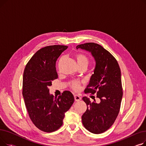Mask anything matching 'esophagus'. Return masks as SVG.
I'll use <instances>...</instances> for the list:
<instances>
[{"mask_svg": "<svg viewBox=\"0 0 146 146\" xmlns=\"http://www.w3.org/2000/svg\"><path fill=\"white\" fill-rule=\"evenodd\" d=\"M74 100H75V101H79L80 99H81V97L80 96H79V95H75L74 96Z\"/></svg>", "mask_w": 146, "mask_h": 146, "instance_id": "obj_1", "label": "esophagus"}]
</instances>
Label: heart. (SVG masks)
<instances>
[{
  "instance_id": "heart-1",
  "label": "heart",
  "mask_w": 146,
  "mask_h": 146,
  "mask_svg": "<svg viewBox=\"0 0 146 146\" xmlns=\"http://www.w3.org/2000/svg\"><path fill=\"white\" fill-rule=\"evenodd\" d=\"M76 58L79 67L81 66H88L89 60L86 56L82 53H78L76 55ZM61 60L62 58H61L60 61ZM70 86L74 90H78L80 87V82L77 80H72L70 82Z\"/></svg>"
}]
</instances>
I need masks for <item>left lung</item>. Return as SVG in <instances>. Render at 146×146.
Wrapping results in <instances>:
<instances>
[{
    "mask_svg": "<svg viewBox=\"0 0 146 146\" xmlns=\"http://www.w3.org/2000/svg\"><path fill=\"white\" fill-rule=\"evenodd\" d=\"M76 48L91 52L96 61L94 73L85 90V94H96L101 100L91 102L85 96L82 98L87 110L82 117L84 127L90 132L101 134L114 123L119 113L123 95L121 70L118 61L101 45L94 42L78 45ZM95 97V96H94Z\"/></svg>",
    "mask_w": 146,
    "mask_h": 146,
    "instance_id": "left-lung-1",
    "label": "left lung"
}]
</instances>
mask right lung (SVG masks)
<instances>
[{
    "label": "right lung",
    "instance_id": "add662e5",
    "mask_svg": "<svg viewBox=\"0 0 146 146\" xmlns=\"http://www.w3.org/2000/svg\"><path fill=\"white\" fill-rule=\"evenodd\" d=\"M67 48L54 45L41 48L29 60L23 74L22 95L29 118L38 129L46 133L61 127L65 112L74 101L69 91L56 98L49 93L52 81L58 78L56 61Z\"/></svg>",
    "mask_w": 146,
    "mask_h": 146
}]
</instances>
